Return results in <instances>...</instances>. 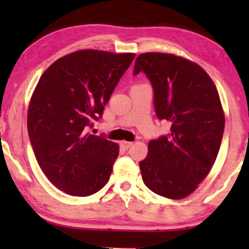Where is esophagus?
Segmentation results:
<instances>
[{"instance_id":"34e87169","label":"esophagus","mask_w":249,"mask_h":249,"mask_svg":"<svg viewBox=\"0 0 249 249\" xmlns=\"http://www.w3.org/2000/svg\"><path fill=\"white\" fill-rule=\"evenodd\" d=\"M132 145H133V142H126V141H122L121 142V146L123 148H125V150L130 148L131 146H132Z\"/></svg>"}]
</instances>
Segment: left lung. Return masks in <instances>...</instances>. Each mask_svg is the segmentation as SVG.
I'll return each mask as SVG.
<instances>
[{
	"mask_svg": "<svg viewBox=\"0 0 249 249\" xmlns=\"http://www.w3.org/2000/svg\"><path fill=\"white\" fill-rule=\"evenodd\" d=\"M144 71L152 83L159 119L171 133L148 142L139 162L144 184L168 199L193 193L212 170L225 128V113L212 78L199 64L173 53H145L133 73Z\"/></svg>",
	"mask_w": 249,
	"mask_h": 249,
	"instance_id": "1",
	"label": "left lung"
}]
</instances>
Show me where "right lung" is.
Segmentation results:
<instances>
[{
  "instance_id": "1",
  "label": "right lung",
  "mask_w": 249,
  "mask_h": 249,
  "mask_svg": "<svg viewBox=\"0 0 249 249\" xmlns=\"http://www.w3.org/2000/svg\"><path fill=\"white\" fill-rule=\"evenodd\" d=\"M134 53L83 49L53 62L28 107V133L39 167L53 185L88 196L107 185L119 145L89 133L103 115Z\"/></svg>"
}]
</instances>
